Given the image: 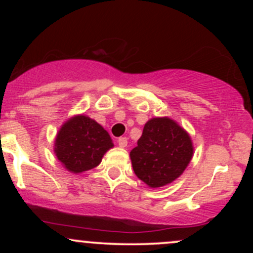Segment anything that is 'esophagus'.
Returning a JSON list of instances; mask_svg holds the SVG:
<instances>
[{
    "mask_svg": "<svg viewBox=\"0 0 253 253\" xmlns=\"http://www.w3.org/2000/svg\"><path fill=\"white\" fill-rule=\"evenodd\" d=\"M118 144L120 147H126L127 146V138L126 136H120L118 139Z\"/></svg>",
    "mask_w": 253,
    "mask_h": 253,
    "instance_id": "1",
    "label": "esophagus"
}]
</instances>
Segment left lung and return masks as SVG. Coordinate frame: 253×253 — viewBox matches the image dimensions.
I'll return each mask as SVG.
<instances>
[{"mask_svg": "<svg viewBox=\"0 0 253 253\" xmlns=\"http://www.w3.org/2000/svg\"><path fill=\"white\" fill-rule=\"evenodd\" d=\"M193 155L190 135L176 121L153 118L145 124L129 157L136 177L150 188H159L178 178Z\"/></svg>", "mask_w": 253, "mask_h": 253, "instance_id": "obj_1", "label": "left lung"}]
</instances>
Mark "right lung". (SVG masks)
<instances>
[{
    "label": "right lung",
    "instance_id": "1",
    "mask_svg": "<svg viewBox=\"0 0 253 253\" xmlns=\"http://www.w3.org/2000/svg\"><path fill=\"white\" fill-rule=\"evenodd\" d=\"M113 146L110 135L100 124L86 115H76L60 127L54 153L66 170L81 173L97 167Z\"/></svg>",
    "mask_w": 253,
    "mask_h": 253
}]
</instances>
